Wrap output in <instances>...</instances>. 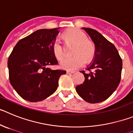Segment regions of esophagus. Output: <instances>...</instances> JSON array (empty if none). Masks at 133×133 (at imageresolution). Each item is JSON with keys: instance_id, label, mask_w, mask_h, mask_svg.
<instances>
[{"instance_id": "34e87169", "label": "esophagus", "mask_w": 133, "mask_h": 133, "mask_svg": "<svg viewBox=\"0 0 133 133\" xmlns=\"http://www.w3.org/2000/svg\"><path fill=\"white\" fill-rule=\"evenodd\" d=\"M74 71H67V74H68V75H71V74H74Z\"/></svg>"}]
</instances>
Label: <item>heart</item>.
<instances>
[{"label": "heart", "instance_id": "obj_1", "mask_svg": "<svg viewBox=\"0 0 133 133\" xmlns=\"http://www.w3.org/2000/svg\"><path fill=\"white\" fill-rule=\"evenodd\" d=\"M65 43L75 44L71 58L64 59L60 62L62 69L73 71L83 66L85 62H90L95 57V46L90 40H87V36L82 31L77 29H69L63 34ZM52 52L58 60H61L65 55L64 46L58 40H55L52 46Z\"/></svg>", "mask_w": 133, "mask_h": 133}]
</instances>
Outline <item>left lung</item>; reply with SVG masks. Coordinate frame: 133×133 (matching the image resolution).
Returning a JSON list of instances; mask_svg holds the SVG:
<instances>
[{
  "label": "left lung",
  "mask_w": 133,
  "mask_h": 133,
  "mask_svg": "<svg viewBox=\"0 0 133 133\" xmlns=\"http://www.w3.org/2000/svg\"><path fill=\"white\" fill-rule=\"evenodd\" d=\"M95 44L94 61L87 68L83 84L75 87L78 95L90 103L108 99L116 90L121 81L123 62L118 50L111 42L95 30L83 28Z\"/></svg>",
  "instance_id": "8db88e82"
}]
</instances>
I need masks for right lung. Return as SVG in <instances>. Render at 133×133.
<instances>
[{
    "mask_svg": "<svg viewBox=\"0 0 133 133\" xmlns=\"http://www.w3.org/2000/svg\"><path fill=\"white\" fill-rule=\"evenodd\" d=\"M58 29L38 30L22 38L8 57L10 84L26 101L37 102L48 97L58 88L59 77L66 74L48 68L58 64L52 49Z\"/></svg>",
    "mask_w": 133,
    "mask_h": 133,
    "instance_id": "1",
    "label": "right lung"
}]
</instances>
